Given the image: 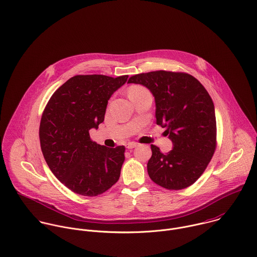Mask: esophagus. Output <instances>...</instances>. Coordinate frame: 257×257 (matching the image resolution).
Here are the masks:
<instances>
[{"label": "esophagus", "instance_id": "1", "mask_svg": "<svg viewBox=\"0 0 257 257\" xmlns=\"http://www.w3.org/2000/svg\"><path fill=\"white\" fill-rule=\"evenodd\" d=\"M137 146H138V144H137V143H133V142H132V143H127L125 147H126V149L131 150V149H134V148H136Z\"/></svg>", "mask_w": 257, "mask_h": 257}]
</instances>
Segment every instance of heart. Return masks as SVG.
Wrapping results in <instances>:
<instances>
[{
  "instance_id": "obj_1",
  "label": "heart",
  "mask_w": 257,
  "mask_h": 257,
  "mask_svg": "<svg viewBox=\"0 0 257 257\" xmlns=\"http://www.w3.org/2000/svg\"><path fill=\"white\" fill-rule=\"evenodd\" d=\"M144 90H147L145 87L141 86V85H133L130 87L128 89V96L133 93H136V92H140V91H144Z\"/></svg>"
}]
</instances>
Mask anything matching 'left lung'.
Listing matches in <instances>:
<instances>
[{"instance_id": "left-lung-1", "label": "left lung", "mask_w": 257, "mask_h": 257, "mask_svg": "<svg viewBox=\"0 0 257 257\" xmlns=\"http://www.w3.org/2000/svg\"><path fill=\"white\" fill-rule=\"evenodd\" d=\"M127 83L150 89L156 101L157 124L166 127L173 150L161 153L151 145L148 173L168 190L193 185L204 173L216 150V116L211 96L194 76L165 70L132 76Z\"/></svg>"}]
</instances>
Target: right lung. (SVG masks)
<instances>
[{
	"mask_svg": "<svg viewBox=\"0 0 257 257\" xmlns=\"http://www.w3.org/2000/svg\"><path fill=\"white\" fill-rule=\"evenodd\" d=\"M128 75H76L50 97L42 113L39 138L44 159L55 177L72 192L100 195L119 179L123 146L106 148L89 131L104 120L107 101Z\"/></svg>",
	"mask_w": 257,
	"mask_h": 257,
	"instance_id": "add662e5",
	"label": "right lung"
}]
</instances>
